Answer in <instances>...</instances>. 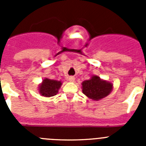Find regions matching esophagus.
Segmentation results:
<instances>
[{"label": "esophagus", "instance_id": "1", "mask_svg": "<svg viewBox=\"0 0 146 146\" xmlns=\"http://www.w3.org/2000/svg\"><path fill=\"white\" fill-rule=\"evenodd\" d=\"M74 80H75V78H74V77H69V82H74Z\"/></svg>", "mask_w": 146, "mask_h": 146}]
</instances>
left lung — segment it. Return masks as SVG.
Masks as SVG:
<instances>
[{
	"instance_id": "1",
	"label": "left lung",
	"mask_w": 146,
	"mask_h": 146,
	"mask_svg": "<svg viewBox=\"0 0 146 146\" xmlns=\"http://www.w3.org/2000/svg\"><path fill=\"white\" fill-rule=\"evenodd\" d=\"M82 93L93 100H100L106 97L113 90L111 82L100 79L98 76L94 75L90 80L82 82Z\"/></svg>"
}]
</instances>
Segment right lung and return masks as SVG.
I'll list each match as a JSON object with an SVG mask.
<instances>
[{"label": "right lung", "instance_id": "obj_1", "mask_svg": "<svg viewBox=\"0 0 146 146\" xmlns=\"http://www.w3.org/2000/svg\"><path fill=\"white\" fill-rule=\"evenodd\" d=\"M62 85L60 81L50 80L48 78H45L42 82L40 84L38 88V92L41 95L46 97L55 96L58 92L59 88Z\"/></svg>", "mask_w": 146, "mask_h": 146}]
</instances>
